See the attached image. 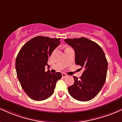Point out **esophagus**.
I'll list each match as a JSON object with an SVG mask.
<instances>
[{
  "instance_id": "esophagus-1",
  "label": "esophagus",
  "mask_w": 122,
  "mask_h": 122,
  "mask_svg": "<svg viewBox=\"0 0 122 122\" xmlns=\"http://www.w3.org/2000/svg\"><path fill=\"white\" fill-rule=\"evenodd\" d=\"M62 77H64V78L66 77L67 76V74H66L65 73H62Z\"/></svg>"
}]
</instances>
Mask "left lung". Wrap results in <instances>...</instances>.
I'll use <instances>...</instances> for the list:
<instances>
[{
	"label": "left lung",
	"mask_w": 122,
	"mask_h": 122,
	"mask_svg": "<svg viewBox=\"0 0 122 122\" xmlns=\"http://www.w3.org/2000/svg\"><path fill=\"white\" fill-rule=\"evenodd\" d=\"M65 42L75 52L76 65L83 69L80 79L73 76L74 83L67 88L69 93L77 101H90L99 93L106 81L108 63L105 53L96 42L85 37L65 39Z\"/></svg>",
	"instance_id": "1"
}]
</instances>
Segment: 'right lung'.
Returning a JSON list of instances; mask_svg holds the SVG:
<instances>
[{
	"label": "right lung",
	"mask_w": 122,
	"mask_h": 122,
	"mask_svg": "<svg viewBox=\"0 0 122 122\" xmlns=\"http://www.w3.org/2000/svg\"><path fill=\"white\" fill-rule=\"evenodd\" d=\"M60 39L37 36L26 42L16 59L17 76L28 96L37 101L49 98L54 93L61 73L45 71L48 58L60 43Z\"/></svg>",
	"instance_id": "obj_1"
}]
</instances>
